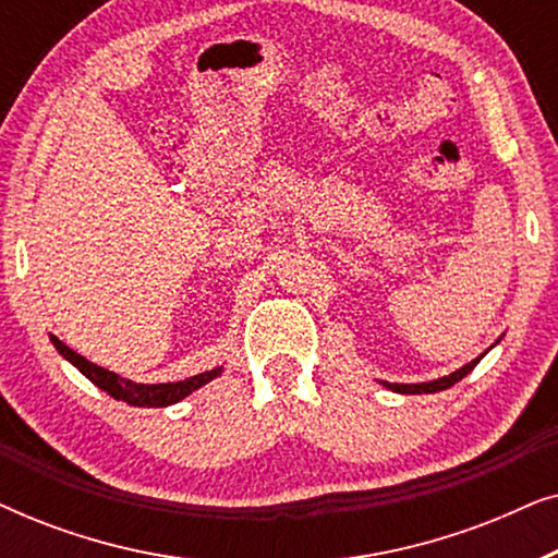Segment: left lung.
Masks as SVG:
<instances>
[{"label":"left lung","mask_w":558,"mask_h":558,"mask_svg":"<svg viewBox=\"0 0 558 558\" xmlns=\"http://www.w3.org/2000/svg\"><path fill=\"white\" fill-rule=\"evenodd\" d=\"M485 353H487V350H485ZM485 353L480 355V357H475V361H470L468 365H462L460 371L449 373V376H441L437 380H426V384H388V380H384V386L391 388V391H396V393H437V391H447L449 386H454L457 380H462L464 376H468V373L475 368L480 361H483Z\"/></svg>","instance_id":"left-lung-1"}]
</instances>
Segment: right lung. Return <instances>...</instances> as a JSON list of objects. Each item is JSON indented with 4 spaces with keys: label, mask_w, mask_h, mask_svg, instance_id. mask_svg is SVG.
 <instances>
[{
    "label": "right lung",
    "mask_w": 558,
    "mask_h": 558,
    "mask_svg": "<svg viewBox=\"0 0 558 558\" xmlns=\"http://www.w3.org/2000/svg\"><path fill=\"white\" fill-rule=\"evenodd\" d=\"M50 340H52V345H56L58 353L63 355L68 363H73L75 368H78L83 376L90 380V384H96L101 391L109 393L111 399L124 401V403H129V407H149V409L172 407V403L182 401L185 396L197 391V388L205 384H210L213 378H218L220 373H223V365H218V368L197 373V376H193V378L178 380V384H134V380L121 378L119 373L106 371V368H101V365L86 361V357L68 348L63 340H58L56 335H50Z\"/></svg>",
    "instance_id": "right-lung-1"
}]
</instances>
